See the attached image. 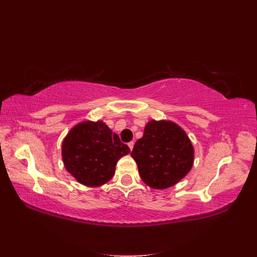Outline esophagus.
Wrapping results in <instances>:
<instances>
[{
  "instance_id": "obj_1",
  "label": "esophagus",
  "mask_w": 257,
  "mask_h": 257,
  "mask_svg": "<svg viewBox=\"0 0 257 257\" xmlns=\"http://www.w3.org/2000/svg\"><path fill=\"white\" fill-rule=\"evenodd\" d=\"M128 148L131 149V151L133 150V148H134V142H131V143H128Z\"/></svg>"
}]
</instances>
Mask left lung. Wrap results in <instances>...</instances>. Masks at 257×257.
Listing matches in <instances>:
<instances>
[{"mask_svg":"<svg viewBox=\"0 0 257 257\" xmlns=\"http://www.w3.org/2000/svg\"><path fill=\"white\" fill-rule=\"evenodd\" d=\"M143 181L155 190L175 185L191 170L194 148L185 132L173 121L147 123L144 136L131 153Z\"/></svg>","mask_w":257,"mask_h":257,"instance_id":"8db88e82","label":"left lung"}]
</instances>
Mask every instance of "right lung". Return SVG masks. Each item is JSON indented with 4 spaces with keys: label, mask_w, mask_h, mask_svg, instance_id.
Segmentation results:
<instances>
[{
    "label": "right lung",
    "mask_w": 257,
    "mask_h": 257,
    "mask_svg": "<svg viewBox=\"0 0 257 257\" xmlns=\"http://www.w3.org/2000/svg\"><path fill=\"white\" fill-rule=\"evenodd\" d=\"M130 151L103 121L76 124L62 143V159L66 170L79 183L91 188L109 181L116 162Z\"/></svg>",
    "instance_id": "right-lung-1"
}]
</instances>
